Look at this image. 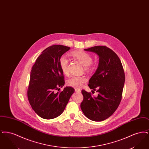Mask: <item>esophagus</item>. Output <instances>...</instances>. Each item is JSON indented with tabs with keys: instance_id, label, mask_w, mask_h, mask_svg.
<instances>
[{
	"instance_id": "obj_1",
	"label": "esophagus",
	"mask_w": 149,
	"mask_h": 149,
	"mask_svg": "<svg viewBox=\"0 0 149 149\" xmlns=\"http://www.w3.org/2000/svg\"><path fill=\"white\" fill-rule=\"evenodd\" d=\"M75 91L77 93L81 92V90L80 89H75Z\"/></svg>"
}]
</instances>
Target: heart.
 Here are the masks:
<instances>
[{
	"label": "heart",
	"mask_w": 149,
	"mask_h": 149,
	"mask_svg": "<svg viewBox=\"0 0 149 149\" xmlns=\"http://www.w3.org/2000/svg\"><path fill=\"white\" fill-rule=\"evenodd\" d=\"M71 56L77 59L84 66L85 71L89 72L94 69V65L92 64L93 58L92 56L84 51L79 50L72 52ZM59 65L62 72L64 74H68L69 72L68 66L69 61L66 57L62 56L59 59ZM86 81V78L83 76H71L67 80V84L75 88H80Z\"/></svg>",
	"instance_id": "b5f03b06"
}]
</instances>
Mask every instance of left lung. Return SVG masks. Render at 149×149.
Segmentation results:
<instances>
[{
  "mask_svg": "<svg viewBox=\"0 0 149 149\" xmlns=\"http://www.w3.org/2000/svg\"><path fill=\"white\" fill-rule=\"evenodd\" d=\"M84 50L99 56L98 67L88 84L98 94L93 97L91 93L82 90L84 98L80 107L89 119L102 121L111 116L120 105L125 81V72L120 58L111 49L97 46Z\"/></svg>",
  "mask_w": 149,
  "mask_h": 149,
  "instance_id": "8db88e82",
  "label": "left lung"
}]
</instances>
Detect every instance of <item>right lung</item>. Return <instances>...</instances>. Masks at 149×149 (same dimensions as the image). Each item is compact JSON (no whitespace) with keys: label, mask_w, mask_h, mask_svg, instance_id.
<instances>
[{"label":"right lung","mask_w":149,"mask_h":149,"mask_svg":"<svg viewBox=\"0 0 149 149\" xmlns=\"http://www.w3.org/2000/svg\"><path fill=\"white\" fill-rule=\"evenodd\" d=\"M70 47L54 45L41 52L31 71L27 97L32 108L41 118L50 120L64 112L74 89L66 86L59 59Z\"/></svg>","instance_id":"obj_1"}]
</instances>
